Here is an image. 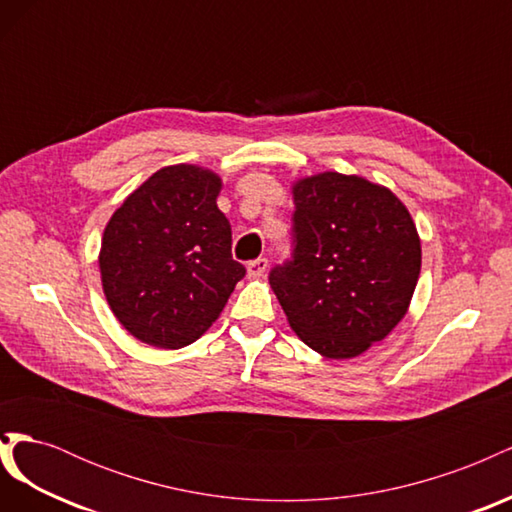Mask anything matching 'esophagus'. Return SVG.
<instances>
[{
  "label": "esophagus",
  "instance_id": "obj_1",
  "mask_svg": "<svg viewBox=\"0 0 512 512\" xmlns=\"http://www.w3.org/2000/svg\"><path fill=\"white\" fill-rule=\"evenodd\" d=\"M267 269H269V260L267 258H256L252 262H247V275H250V277L265 275Z\"/></svg>",
  "mask_w": 512,
  "mask_h": 512
}]
</instances>
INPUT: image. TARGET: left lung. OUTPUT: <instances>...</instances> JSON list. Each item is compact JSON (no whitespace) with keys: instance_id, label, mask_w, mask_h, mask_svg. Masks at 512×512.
<instances>
[{"instance_id":"left-lung-1","label":"left lung","mask_w":512,"mask_h":512,"mask_svg":"<svg viewBox=\"0 0 512 512\" xmlns=\"http://www.w3.org/2000/svg\"><path fill=\"white\" fill-rule=\"evenodd\" d=\"M292 254L269 282L292 331L327 359H352L406 316L421 239L404 203L356 175L294 183Z\"/></svg>"}]
</instances>
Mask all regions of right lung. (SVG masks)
<instances>
[{
	"instance_id": "1",
	"label": "right lung",
	"mask_w": 512,
	"mask_h": 512,
	"mask_svg": "<svg viewBox=\"0 0 512 512\" xmlns=\"http://www.w3.org/2000/svg\"><path fill=\"white\" fill-rule=\"evenodd\" d=\"M222 181L192 164L160 168L104 228L100 273L113 314L143 344L177 350L218 320L245 267L230 254Z\"/></svg>"
}]
</instances>
